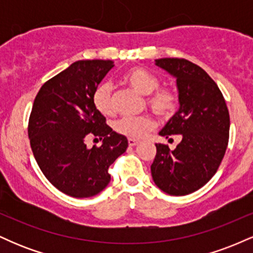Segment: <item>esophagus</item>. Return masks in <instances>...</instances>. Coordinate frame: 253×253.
<instances>
[{"label":"esophagus","mask_w":253,"mask_h":253,"mask_svg":"<svg viewBox=\"0 0 253 253\" xmlns=\"http://www.w3.org/2000/svg\"><path fill=\"white\" fill-rule=\"evenodd\" d=\"M138 144H139V141L135 140V139H132V138L128 139V145H129V146H135V145H138Z\"/></svg>","instance_id":"esophagus-1"}]
</instances>
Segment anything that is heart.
I'll return each instance as SVG.
<instances>
[{
    "label": "heart",
    "instance_id": "heart-1",
    "mask_svg": "<svg viewBox=\"0 0 253 253\" xmlns=\"http://www.w3.org/2000/svg\"><path fill=\"white\" fill-rule=\"evenodd\" d=\"M124 80L133 89L140 94L147 95V104L150 109L162 119L172 117L178 108V92L173 86H159V80L156 75L146 69L133 68L124 75ZM92 103L101 114L112 115L113 86L109 82H102L92 92ZM153 120L147 115L143 117H123L114 123V129L118 133L132 139H139L153 128Z\"/></svg>",
    "mask_w": 253,
    "mask_h": 253
}]
</instances>
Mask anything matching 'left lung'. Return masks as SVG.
<instances>
[{"label":"left lung","instance_id":"left-lung-1","mask_svg":"<svg viewBox=\"0 0 253 253\" xmlns=\"http://www.w3.org/2000/svg\"><path fill=\"white\" fill-rule=\"evenodd\" d=\"M156 65L176 77L179 109L159 134H179L175 150L156 144L151 165L156 185L169 195L182 196L202 188L215 175L229 138V113L216 83L202 68L183 58H161Z\"/></svg>","mask_w":253,"mask_h":253}]
</instances>
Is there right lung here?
<instances>
[{
    "label": "right lung",
    "mask_w": 253,
    "mask_h": 253,
    "mask_svg": "<svg viewBox=\"0 0 253 253\" xmlns=\"http://www.w3.org/2000/svg\"><path fill=\"white\" fill-rule=\"evenodd\" d=\"M113 66L112 60H78L43 83L34 98L28 121L34 158L46 178L69 196L102 191L109 167L128 146L92 103V92ZM90 137L102 138L103 145L89 149Z\"/></svg>",
    "instance_id": "right-lung-1"
}]
</instances>
